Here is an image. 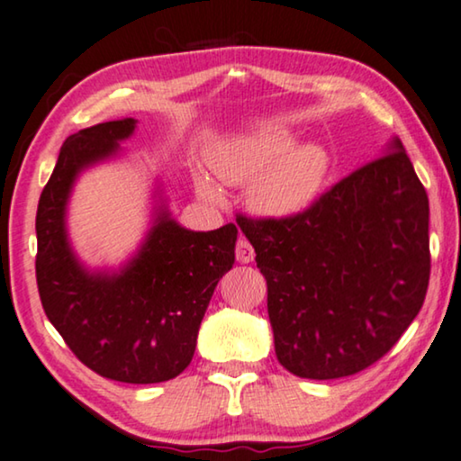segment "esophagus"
Instances as JSON below:
<instances>
[{"label":"esophagus","instance_id":"34e87169","mask_svg":"<svg viewBox=\"0 0 461 461\" xmlns=\"http://www.w3.org/2000/svg\"><path fill=\"white\" fill-rule=\"evenodd\" d=\"M253 258H255V251H253L251 242H249L245 236L238 238V242H236V259H238V262L249 264V262H253Z\"/></svg>","mask_w":461,"mask_h":461}]
</instances>
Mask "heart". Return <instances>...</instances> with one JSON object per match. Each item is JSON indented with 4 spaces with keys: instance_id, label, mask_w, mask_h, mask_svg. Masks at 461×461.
Listing matches in <instances>:
<instances>
[{
    "instance_id": "1",
    "label": "heart",
    "mask_w": 461,
    "mask_h": 461,
    "mask_svg": "<svg viewBox=\"0 0 461 461\" xmlns=\"http://www.w3.org/2000/svg\"><path fill=\"white\" fill-rule=\"evenodd\" d=\"M296 137L279 126H266L236 137L216 149L214 174L231 186H245L247 206L262 219L287 221L313 206L330 169L329 149L309 141L294 146ZM199 191L216 197L212 182L199 177Z\"/></svg>"
}]
</instances>
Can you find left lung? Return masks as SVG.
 I'll return each mask as SVG.
<instances>
[{
	"label": "left lung",
	"mask_w": 461,
	"mask_h": 461,
	"mask_svg": "<svg viewBox=\"0 0 461 461\" xmlns=\"http://www.w3.org/2000/svg\"><path fill=\"white\" fill-rule=\"evenodd\" d=\"M236 223L268 284L276 358L298 378L367 369L423 307L429 199L397 137L301 216Z\"/></svg>",
	"instance_id": "obj_1"
}]
</instances>
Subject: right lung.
Masks as SVG:
<instances>
[{"label":"right lung","mask_w":461,"mask_h":461,"mask_svg":"<svg viewBox=\"0 0 461 461\" xmlns=\"http://www.w3.org/2000/svg\"><path fill=\"white\" fill-rule=\"evenodd\" d=\"M137 120H115L70 135L42 188L36 212V281L44 313L75 357L103 378L154 384L180 375L214 287L234 266L238 230H186L154 188L152 225L120 268H87L68 240L66 212L77 177L115 158Z\"/></svg>","instance_id":"1"}]
</instances>
